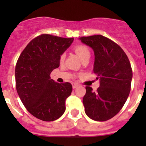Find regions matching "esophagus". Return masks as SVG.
I'll return each mask as SVG.
<instances>
[{
  "mask_svg": "<svg viewBox=\"0 0 146 146\" xmlns=\"http://www.w3.org/2000/svg\"><path fill=\"white\" fill-rule=\"evenodd\" d=\"M79 86V84L78 83H73V89H75V88H76L77 87Z\"/></svg>",
  "mask_w": 146,
  "mask_h": 146,
  "instance_id": "obj_1",
  "label": "esophagus"
}]
</instances>
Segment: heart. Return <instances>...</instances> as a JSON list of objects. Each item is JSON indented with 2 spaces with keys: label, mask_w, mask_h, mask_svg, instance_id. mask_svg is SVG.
I'll list each match as a JSON object with an SVG mask.
<instances>
[{
  "label": "heart",
  "mask_w": 146,
  "mask_h": 146,
  "mask_svg": "<svg viewBox=\"0 0 146 146\" xmlns=\"http://www.w3.org/2000/svg\"><path fill=\"white\" fill-rule=\"evenodd\" d=\"M74 50L75 51H76V54H77V55L80 57V58L81 60L83 59V58H86V57L89 56L90 55L89 49H88V48L84 45L78 44V45L75 46ZM65 57H66L65 54H61V56H60V61H61V63L64 61Z\"/></svg>",
  "instance_id": "1"
}]
</instances>
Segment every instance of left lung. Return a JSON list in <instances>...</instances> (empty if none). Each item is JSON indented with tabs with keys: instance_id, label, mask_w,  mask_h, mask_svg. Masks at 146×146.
I'll list each match as a JSON object with an SVG mask.
<instances>
[{
	"instance_id": "obj_1",
	"label": "left lung",
	"mask_w": 146,
	"mask_h": 146,
	"mask_svg": "<svg viewBox=\"0 0 146 146\" xmlns=\"http://www.w3.org/2000/svg\"><path fill=\"white\" fill-rule=\"evenodd\" d=\"M92 48L93 71L100 80L96 92L86 87L82 102L88 117L104 121L114 117L124 105L131 90L132 69L127 56L113 41L102 35L79 38Z\"/></svg>"
}]
</instances>
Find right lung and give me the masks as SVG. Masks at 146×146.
Listing matches in <instances>:
<instances>
[{
	"label": "right lung",
	"mask_w": 146,
	"mask_h": 146,
	"mask_svg": "<svg viewBox=\"0 0 146 146\" xmlns=\"http://www.w3.org/2000/svg\"><path fill=\"white\" fill-rule=\"evenodd\" d=\"M73 40L42 35L28 44L17 60L16 90L25 108L36 118L52 121L66 110L65 103L71 94V84L54 82L50 74L59 67L60 56Z\"/></svg>",
	"instance_id": "obj_1"
}]
</instances>
